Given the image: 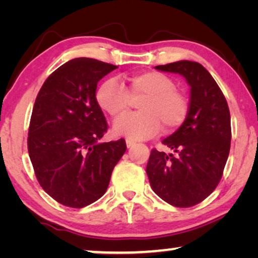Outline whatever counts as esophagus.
<instances>
[{
	"label": "esophagus",
	"instance_id": "1",
	"mask_svg": "<svg viewBox=\"0 0 258 258\" xmlns=\"http://www.w3.org/2000/svg\"><path fill=\"white\" fill-rule=\"evenodd\" d=\"M125 143H126V147H128V148H132V147H134L136 144L135 141H133V140H130V139H126L125 140Z\"/></svg>",
	"mask_w": 258,
	"mask_h": 258
}]
</instances>
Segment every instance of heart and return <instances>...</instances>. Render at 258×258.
I'll return each mask as SVG.
<instances>
[{
	"label": "heart",
	"instance_id": "heart-1",
	"mask_svg": "<svg viewBox=\"0 0 258 258\" xmlns=\"http://www.w3.org/2000/svg\"><path fill=\"white\" fill-rule=\"evenodd\" d=\"M140 111L130 114L115 123L118 135L132 139H148L161 128L164 133L174 132L184 123L189 112V101L176 89L174 80L163 73L140 72L124 79V86L115 79L104 81L96 91L97 104L117 119L129 110L132 98L137 100Z\"/></svg>",
	"mask_w": 258,
	"mask_h": 258
}]
</instances>
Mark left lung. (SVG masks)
Wrapping results in <instances>:
<instances>
[{
    "label": "left lung",
    "mask_w": 258,
    "mask_h": 258,
    "mask_svg": "<svg viewBox=\"0 0 258 258\" xmlns=\"http://www.w3.org/2000/svg\"><path fill=\"white\" fill-rule=\"evenodd\" d=\"M155 68L181 74L191 89L184 123L162 141L172 153L151 150L147 175L162 200L190 208L206 200L221 181L230 151V111L216 81L200 63L178 61Z\"/></svg>",
    "instance_id": "1"
}]
</instances>
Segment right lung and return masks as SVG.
I'll return each instance as SVG.
<instances>
[{
    "label": "right lung",
    "instance_id": "right-lung-1",
    "mask_svg": "<svg viewBox=\"0 0 258 258\" xmlns=\"http://www.w3.org/2000/svg\"><path fill=\"white\" fill-rule=\"evenodd\" d=\"M116 68L70 59L49 75L35 100L28 153L42 189L66 207L80 209L103 196L126 150L123 139L98 143L108 123L96 101L97 82Z\"/></svg>",
    "mask_w": 258,
    "mask_h": 258
}]
</instances>
